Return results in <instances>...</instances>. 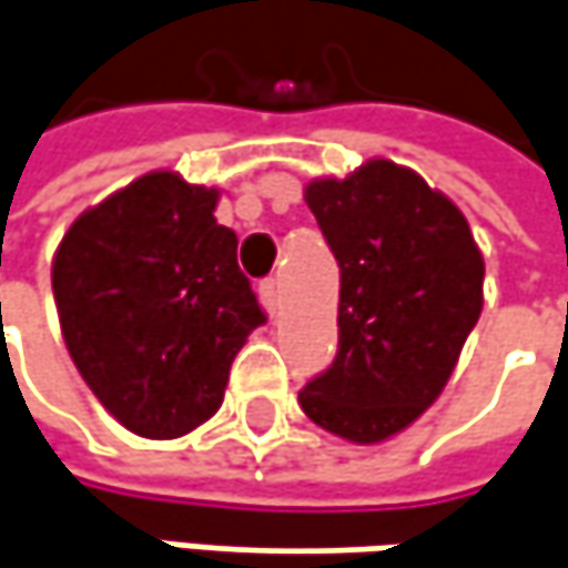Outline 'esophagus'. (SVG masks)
Wrapping results in <instances>:
<instances>
[{
	"instance_id": "1",
	"label": "esophagus",
	"mask_w": 568,
	"mask_h": 568,
	"mask_svg": "<svg viewBox=\"0 0 568 568\" xmlns=\"http://www.w3.org/2000/svg\"><path fill=\"white\" fill-rule=\"evenodd\" d=\"M258 300H262V306L274 316L277 306H281V287H277V281H262L258 284Z\"/></svg>"
}]
</instances>
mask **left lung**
<instances>
[{"label": "left lung", "mask_w": 568, "mask_h": 568, "mask_svg": "<svg viewBox=\"0 0 568 568\" xmlns=\"http://www.w3.org/2000/svg\"><path fill=\"white\" fill-rule=\"evenodd\" d=\"M342 268L338 355L303 412L352 444L406 432L447 386L483 313L486 262L464 211L409 165L367 159L303 187Z\"/></svg>", "instance_id": "left-lung-1"}]
</instances>
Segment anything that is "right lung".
I'll return each mask as SVG.
<instances>
[{
  "instance_id": "add662e5",
  "label": "right lung",
  "mask_w": 568,
  "mask_h": 568,
  "mask_svg": "<svg viewBox=\"0 0 568 568\" xmlns=\"http://www.w3.org/2000/svg\"><path fill=\"white\" fill-rule=\"evenodd\" d=\"M220 187L156 169L70 223L53 300L75 371L128 432L182 438L220 409L233 357L265 323L216 223Z\"/></svg>"
}]
</instances>
